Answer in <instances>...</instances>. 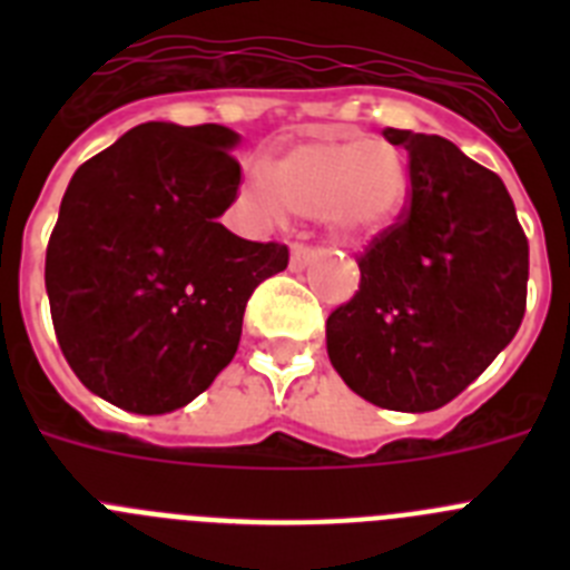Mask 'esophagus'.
I'll list each match as a JSON object with an SVG mask.
<instances>
[{"label":"esophagus","instance_id":"obj_1","mask_svg":"<svg viewBox=\"0 0 570 570\" xmlns=\"http://www.w3.org/2000/svg\"><path fill=\"white\" fill-rule=\"evenodd\" d=\"M314 256L316 250L308 248V245H294V248H291V271H302Z\"/></svg>","mask_w":570,"mask_h":570}]
</instances>
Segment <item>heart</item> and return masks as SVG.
<instances>
[{
    "label": "heart",
    "mask_w": 570,
    "mask_h": 570,
    "mask_svg": "<svg viewBox=\"0 0 570 570\" xmlns=\"http://www.w3.org/2000/svg\"><path fill=\"white\" fill-rule=\"evenodd\" d=\"M407 196L400 150L365 136H322L276 159L245 168V199L259 223L274 225L291 208L322 216L345 239L380 234L394 223Z\"/></svg>",
    "instance_id": "heart-1"
}]
</instances>
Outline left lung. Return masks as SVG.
Masks as SVG:
<instances>
[{
	"instance_id": "1",
	"label": "left lung",
	"mask_w": 570,
	"mask_h": 570,
	"mask_svg": "<svg viewBox=\"0 0 570 570\" xmlns=\"http://www.w3.org/2000/svg\"><path fill=\"white\" fill-rule=\"evenodd\" d=\"M407 150L411 203L360 256V291L328 316L331 365L362 400L436 411L517 336L528 239L502 179L442 136L382 130Z\"/></svg>"
}]
</instances>
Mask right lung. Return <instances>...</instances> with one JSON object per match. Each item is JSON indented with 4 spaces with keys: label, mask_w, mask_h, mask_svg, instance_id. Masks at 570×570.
Instances as JSON below:
<instances>
[{
    "label": "right lung",
    "mask_w": 570,
    "mask_h": 570,
    "mask_svg": "<svg viewBox=\"0 0 570 570\" xmlns=\"http://www.w3.org/2000/svg\"><path fill=\"white\" fill-rule=\"evenodd\" d=\"M223 125L148 122L79 165L45 254L65 360L90 394L130 414L188 405L234 360L262 279L288 268L279 242L216 223L242 170Z\"/></svg>",
    "instance_id": "right-lung-1"
}]
</instances>
